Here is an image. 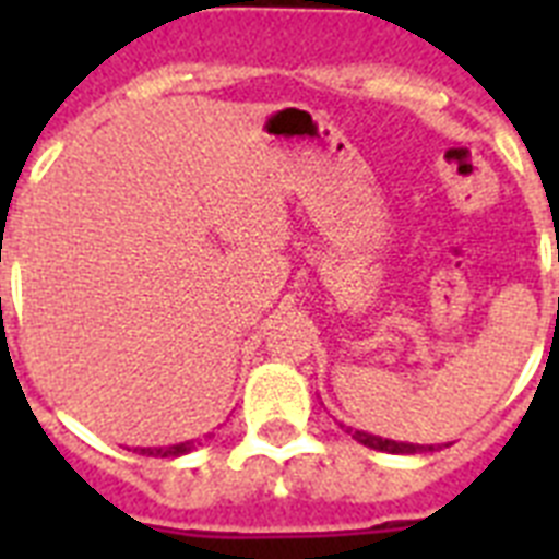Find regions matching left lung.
Returning a JSON list of instances; mask_svg holds the SVG:
<instances>
[{"mask_svg": "<svg viewBox=\"0 0 559 559\" xmlns=\"http://www.w3.org/2000/svg\"><path fill=\"white\" fill-rule=\"evenodd\" d=\"M345 432L359 441L362 447H371L377 452H391V455H417V452H435L441 450V447H435V443H408V441H391V438H380V435L362 432V429H350V426L340 424Z\"/></svg>", "mask_w": 559, "mask_h": 559, "instance_id": "obj_1", "label": "left lung"}]
</instances>
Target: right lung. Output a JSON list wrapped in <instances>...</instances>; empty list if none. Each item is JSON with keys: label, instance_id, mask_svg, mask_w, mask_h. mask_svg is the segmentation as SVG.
I'll use <instances>...</instances> for the list:
<instances>
[{"label": "right lung", "instance_id": "right-lung-1", "mask_svg": "<svg viewBox=\"0 0 559 559\" xmlns=\"http://www.w3.org/2000/svg\"><path fill=\"white\" fill-rule=\"evenodd\" d=\"M202 447L200 441H186V443H170V447H139V452L144 455H156V459H179V455H188L191 450Z\"/></svg>", "mask_w": 559, "mask_h": 559}]
</instances>
